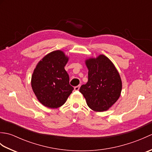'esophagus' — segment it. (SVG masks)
I'll return each mask as SVG.
<instances>
[{
	"mask_svg": "<svg viewBox=\"0 0 152 152\" xmlns=\"http://www.w3.org/2000/svg\"><path fill=\"white\" fill-rule=\"evenodd\" d=\"M80 88V85L77 86L76 87H74V90H75V91H78Z\"/></svg>",
	"mask_w": 152,
	"mask_h": 152,
	"instance_id": "obj_1",
	"label": "esophagus"
}]
</instances>
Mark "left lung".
I'll list each match as a JSON object with an SVG mask.
<instances>
[{
  "label": "left lung",
  "instance_id": "1",
  "mask_svg": "<svg viewBox=\"0 0 152 152\" xmlns=\"http://www.w3.org/2000/svg\"><path fill=\"white\" fill-rule=\"evenodd\" d=\"M88 81L81 86L80 92L87 104L95 112L108 110L120 96L122 83L114 64L104 55L87 59Z\"/></svg>",
  "mask_w": 152,
  "mask_h": 152
}]
</instances>
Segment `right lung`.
I'll return each mask as SVG.
<instances>
[{
    "instance_id": "add662e5",
    "label": "right lung",
    "mask_w": 152,
    "mask_h": 152,
    "mask_svg": "<svg viewBox=\"0 0 152 152\" xmlns=\"http://www.w3.org/2000/svg\"><path fill=\"white\" fill-rule=\"evenodd\" d=\"M69 58L61 50L46 55L38 63L31 78V86L38 101L46 107L63 105L74 88L64 70Z\"/></svg>"
}]
</instances>
